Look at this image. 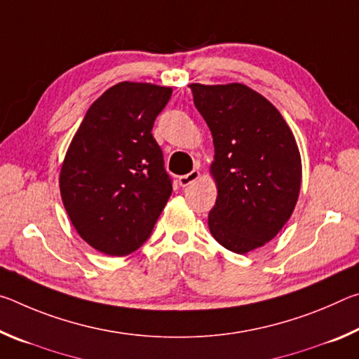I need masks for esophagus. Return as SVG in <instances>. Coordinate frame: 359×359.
<instances>
[{"label": "esophagus", "mask_w": 359, "mask_h": 359, "mask_svg": "<svg viewBox=\"0 0 359 359\" xmlns=\"http://www.w3.org/2000/svg\"><path fill=\"white\" fill-rule=\"evenodd\" d=\"M199 179V171H196V169H193L191 172H188L185 175H180L179 177V185L180 187H188L191 185L193 182H196Z\"/></svg>", "instance_id": "obj_1"}]
</instances>
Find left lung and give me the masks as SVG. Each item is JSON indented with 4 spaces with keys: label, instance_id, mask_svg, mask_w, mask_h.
<instances>
[{
    "label": "left lung",
    "instance_id": "left-lung-1",
    "mask_svg": "<svg viewBox=\"0 0 359 359\" xmlns=\"http://www.w3.org/2000/svg\"><path fill=\"white\" fill-rule=\"evenodd\" d=\"M193 102L214 137L210 166L218 188L209 229L244 255L274 239L294 210L301 155L280 112L242 83H191Z\"/></svg>",
    "mask_w": 359,
    "mask_h": 359
}]
</instances>
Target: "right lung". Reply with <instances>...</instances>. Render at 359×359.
Wrapping results in <instances>:
<instances>
[{"mask_svg": "<svg viewBox=\"0 0 359 359\" xmlns=\"http://www.w3.org/2000/svg\"><path fill=\"white\" fill-rule=\"evenodd\" d=\"M172 88L120 82L85 114L66 151L60 191L81 238L125 257L150 238L172 193L151 128Z\"/></svg>", "mask_w": 359, "mask_h": 359, "instance_id": "obj_1", "label": "right lung"}]
</instances>
